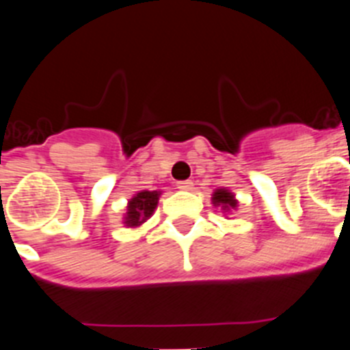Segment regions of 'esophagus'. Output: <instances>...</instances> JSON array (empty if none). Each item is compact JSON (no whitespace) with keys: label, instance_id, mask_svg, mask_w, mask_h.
I'll return each instance as SVG.
<instances>
[{"label":"esophagus","instance_id":"1","mask_svg":"<svg viewBox=\"0 0 350 350\" xmlns=\"http://www.w3.org/2000/svg\"><path fill=\"white\" fill-rule=\"evenodd\" d=\"M193 183L191 181H179L178 183V188L181 189V191H193Z\"/></svg>","mask_w":350,"mask_h":350}]
</instances>
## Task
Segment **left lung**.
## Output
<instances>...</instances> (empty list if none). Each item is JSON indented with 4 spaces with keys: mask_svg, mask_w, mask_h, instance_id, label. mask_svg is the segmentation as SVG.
Instances as JSON below:
<instances>
[{
    "mask_svg": "<svg viewBox=\"0 0 350 350\" xmlns=\"http://www.w3.org/2000/svg\"><path fill=\"white\" fill-rule=\"evenodd\" d=\"M211 204L215 208H220L225 215L232 213L239 208V200L235 198L234 193L227 188H218L215 189L213 195H211Z\"/></svg>",
    "mask_w": 350,
    "mask_h": 350,
    "instance_id": "obj_1",
    "label": "left lung"
}]
</instances>
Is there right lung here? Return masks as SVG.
Returning a JSON list of instances; mask_svg holds the SVG:
<instances>
[{"label": "right lung", "mask_w": 350, "mask_h": 350, "mask_svg": "<svg viewBox=\"0 0 350 350\" xmlns=\"http://www.w3.org/2000/svg\"><path fill=\"white\" fill-rule=\"evenodd\" d=\"M161 195L162 191H159V189H155V191L142 189L137 195H133L129 200V203H126V211L123 215V225L126 228L142 227L154 215Z\"/></svg>", "instance_id": "obj_1"}]
</instances>
